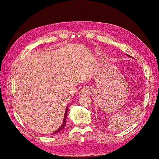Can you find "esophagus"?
Instances as JSON below:
<instances>
[{
    "mask_svg": "<svg viewBox=\"0 0 159 159\" xmlns=\"http://www.w3.org/2000/svg\"><path fill=\"white\" fill-rule=\"evenodd\" d=\"M89 93V89L87 87H84L81 90H80V94H86Z\"/></svg>",
    "mask_w": 159,
    "mask_h": 159,
    "instance_id": "obj_1",
    "label": "esophagus"
}]
</instances>
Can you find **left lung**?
<instances>
[{"instance_id":"1","label":"left lung","mask_w":159,"mask_h":159,"mask_svg":"<svg viewBox=\"0 0 159 159\" xmlns=\"http://www.w3.org/2000/svg\"><path fill=\"white\" fill-rule=\"evenodd\" d=\"M128 55V57H130V56H129V55Z\"/></svg>"}]
</instances>
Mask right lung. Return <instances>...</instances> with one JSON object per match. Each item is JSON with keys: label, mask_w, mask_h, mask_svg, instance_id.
I'll return each mask as SVG.
<instances>
[{"label": "right lung", "mask_w": 159, "mask_h": 159, "mask_svg": "<svg viewBox=\"0 0 159 159\" xmlns=\"http://www.w3.org/2000/svg\"><path fill=\"white\" fill-rule=\"evenodd\" d=\"M67 107H66V112H65V116H64V118H63V124H62V125L61 126H60V128H59L58 130H56L55 132H54L53 133H52V134H57V133H59L60 131H61L62 130V129L63 128L65 127V126H66V119H67Z\"/></svg>", "instance_id": "obj_1"}]
</instances>
